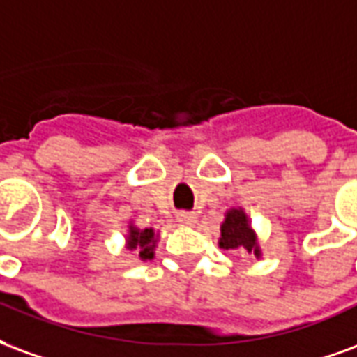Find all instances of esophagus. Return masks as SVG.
Wrapping results in <instances>:
<instances>
[{
  "mask_svg": "<svg viewBox=\"0 0 357 357\" xmlns=\"http://www.w3.org/2000/svg\"><path fill=\"white\" fill-rule=\"evenodd\" d=\"M176 220L181 222V225H194L196 222V215L194 213H188V211H182L176 215Z\"/></svg>",
  "mask_w": 357,
  "mask_h": 357,
  "instance_id": "34e87169",
  "label": "esophagus"
}]
</instances>
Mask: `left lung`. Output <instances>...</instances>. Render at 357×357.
<instances>
[{"label": "left lung", "mask_w": 357, "mask_h": 357, "mask_svg": "<svg viewBox=\"0 0 357 357\" xmlns=\"http://www.w3.org/2000/svg\"><path fill=\"white\" fill-rule=\"evenodd\" d=\"M218 245L222 249H243L247 253H255V257H261L255 232L249 226L247 215L241 209H230L226 213L225 222L220 226Z\"/></svg>", "instance_id": "obj_1"}]
</instances>
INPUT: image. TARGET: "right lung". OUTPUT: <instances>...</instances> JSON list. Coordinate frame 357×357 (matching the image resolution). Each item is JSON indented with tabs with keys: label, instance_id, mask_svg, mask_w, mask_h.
Listing matches in <instances>:
<instances>
[{
	"label": "right lung",
	"instance_id": "right-lung-1",
	"mask_svg": "<svg viewBox=\"0 0 357 357\" xmlns=\"http://www.w3.org/2000/svg\"><path fill=\"white\" fill-rule=\"evenodd\" d=\"M155 234H153L152 228H144V230H139L135 226H129V239H127V247L129 249H139L140 259H152L153 249H155Z\"/></svg>",
	"mask_w": 357,
	"mask_h": 357
}]
</instances>
